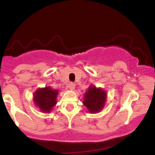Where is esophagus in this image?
<instances>
[{"instance_id":"1","label":"esophagus","mask_w":155,"mask_h":155,"mask_svg":"<svg viewBox=\"0 0 155 155\" xmlns=\"http://www.w3.org/2000/svg\"><path fill=\"white\" fill-rule=\"evenodd\" d=\"M68 87L70 90H74V89L75 88V84H74V82H71L70 84H69Z\"/></svg>"}]
</instances>
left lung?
<instances>
[{"label":"left lung","instance_id":"1","mask_svg":"<svg viewBox=\"0 0 155 155\" xmlns=\"http://www.w3.org/2000/svg\"><path fill=\"white\" fill-rule=\"evenodd\" d=\"M106 93L101 89L90 87L85 93L83 103L90 112L95 113L104 108L106 102Z\"/></svg>","mask_w":155,"mask_h":155}]
</instances>
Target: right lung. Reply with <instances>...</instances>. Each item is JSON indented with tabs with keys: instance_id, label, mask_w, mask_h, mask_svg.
<instances>
[{
	"instance_id": "obj_1",
	"label": "right lung",
	"mask_w": 155,
	"mask_h": 155,
	"mask_svg": "<svg viewBox=\"0 0 155 155\" xmlns=\"http://www.w3.org/2000/svg\"><path fill=\"white\" fill-rule=\"evenodd\" d=\"M58 90L46 87L37 90L34 94V102L35 105L44 112H49L56 104Z\"/></svg>"
}]
</instances>
